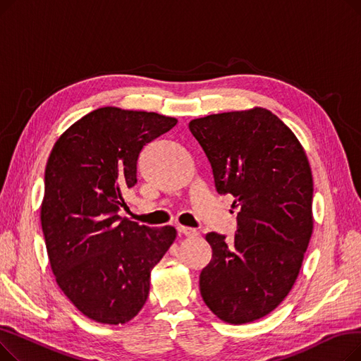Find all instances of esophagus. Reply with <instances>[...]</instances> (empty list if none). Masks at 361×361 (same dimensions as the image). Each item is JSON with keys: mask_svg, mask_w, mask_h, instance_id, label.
<instances>
[{"mask_svg": "<svg viewBox=\"0 0 361 361\" xmlns=\"http://www.w3.org/2000/svg\"><path fill=\"white\" fill-rule=\"evenodd\" d=\"M178 231H180L183 235H187V237H196V235H197V231H196L195 228H190V226L180 225V226H178Z\"/></svg>", "mask_w": 361, "mask_h": 361, "instance_id": "34e87169", "label": "esophagus"}]
</instances>
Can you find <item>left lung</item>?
I'll list each match as a JSON object with an SVG mask.
<instances>
[{
  "instance_id": "left-lung-1",
  "label": "left lung",
  "mask_w": 361,
  "mask_h": 361,
  "mask_svg": "<svg viewBox=\"0 0 361 361\" xmlns=\"http://www.w3.org/2000/svg\"><path fill=\"white\" fill-rule=\"evenodd\" d=\"M211 162L216 192L240 206L231 241L206 234L212 259L200 274L206 306L226 324L268 316L290 294L313 233V177L291 128L267 108L188 123Z\"/></svg>"
}]
</instances>
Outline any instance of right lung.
Listing matches in <instances>:
<instances>
[{"label": "right lung", "instance_id": "add662e5", "mask_svg": "<svg viewBox=\"0 0 361 361\" xmlns=\"http://www.w3.org/2000/svg\"><path fill=\"white\" fill-rule=\"evenodd\" d=\"M177 124L157 112L98 108L55 142L45 169L41 222L55 281L90 320L123 325L149 295L150 272L177 238L118 211L137 183L143 147Z\"/></svg>", "mask_w": 361, "mask_h": 361}]
</instances>
